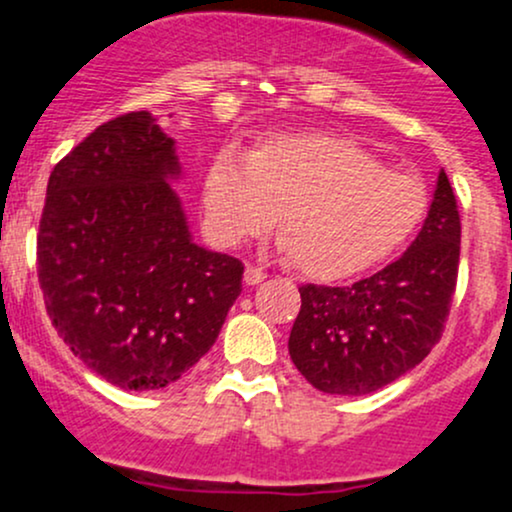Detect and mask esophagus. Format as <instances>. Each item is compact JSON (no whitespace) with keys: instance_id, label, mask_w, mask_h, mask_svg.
<instances>
[{"instance_id":"1","label":"esophagus","mask_w":512,"mask_h":512,"mask_svg":"<svg viewBox=\"0 0 512 512\" xmlns=\"http://www.w3.org/2000/svg\"><path fill=\"white\" fill-rule=\"evenodd\" d=\"M264 279H267V272H264L262 267H255V264H248V267H245V284L248 286L262 284Z\"/></svg>"}]
</instances>
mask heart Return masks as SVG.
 <instances>
[{
    "label": "heart",
    "instance_id": "heart-1",
    "mask_svg": "<svg viewBox=\"0 0 512 512\" xmlns=\"http://www.w3.org/2000/svg\"><path fill=\"white\" fill-rule=\"evenodd\" d=\"M280 209L284 250L303 272L342 279L395 255L428 211L416 175L383 168L332 132L276 134L238 156L226 151L204 182V221L221 245L267 231Z\"/></svg>",
    "mask_w": 512,
    "mask_h": 512
}]
</instances>
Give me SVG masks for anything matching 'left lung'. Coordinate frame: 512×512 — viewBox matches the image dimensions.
I'll use <instances>...</instances> for the list:
<instances>
[{
    "label": "left lung",
    "mask_w": 512,
    "mask_h": 512,
    "mask_svg": "<svg viewBox=\"0 0 512 512\" xmlns=\"http://www.w3.org/2000/svg\"><path fill=\"white\" fill-rule=\"evenodd\" d=\"M462 223L440 170L428 219L411 248L351 286H301L289 354L327 395H370L419 366L440 342L460 269Z\"/></svg>",
    "instance_id": "obj_1"
}]
</instances>
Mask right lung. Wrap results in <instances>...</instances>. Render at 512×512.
<instances>
[{"mask_svg": "<svg viewBox=\"0 0 512 512\" xmlns=\"http://www.w3.org/2000/svg\"><path fill=\"white\" fill-rule=\"evenodd\" d=\"M173 139L146 110L103 122L52 168L38 281L52 327L122 390H161L211 349L243 262L192 243Z\"/></svg>", "mask_w": 512, "mask_h": 512, "instance_id": "obj_1", "label": "right lung"}]
</instances>
